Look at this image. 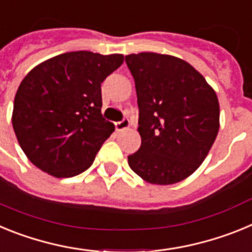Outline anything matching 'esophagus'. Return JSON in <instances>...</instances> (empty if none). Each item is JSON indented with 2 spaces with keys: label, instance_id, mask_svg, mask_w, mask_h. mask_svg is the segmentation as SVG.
Wrapping results in <instances>:
<instances>
[{
  "label": "esophagus",
  "instance_id": "esophagus-1",
  "mask_svg": "<svg viewBox=\"0 0 252 252\" xmlns=\"http://www.w3.org/2000/svg\"><path fill=\"white\" fill-rule=\"evenodd\" d=\"M115 126H116V130H117V131H122V130H126V128L130 127L131 124H130V121H128L127 119H124V120H122V121L116 122Z\"/></svg>",
  "mask_w": 252,
  "mask_h": 252
}]
</instances>
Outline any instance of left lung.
<instances>
[{"label":"left lung","instance_id":"1","mask_svg":"<svg viewBox=\"0 0 252 252\" xmlns=\"http://www.w3.org/2000/svg\"><path fill=\"white\" fill-rule=\"evenodd\" d=\"M125 60L135 79L141 136L128 165L148 183L182 182L201 166L217 137V94L180 58L139 53Z\"/></svg>","mask_w":252,"mask_h":252}]
</instances>
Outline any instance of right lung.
<instances>
[{
	"label": "right lung",
	"mask_w": 252,
	"mask_h": 252,
	"mask_svg": "<svg viewBox=\"0 0 252 252\" xmlns=\"http://www.w3.org/2000/svg\"><path fill=\"white\" fill-rule=\"evenodd\" d=\"M124 55L70 51L32 68L17 90L12 126L40 170L70 178L87 170L115 125L102 117L101 83Z\"/></svg>",
	"instance_id": "obj_1"
}]
</instances>
